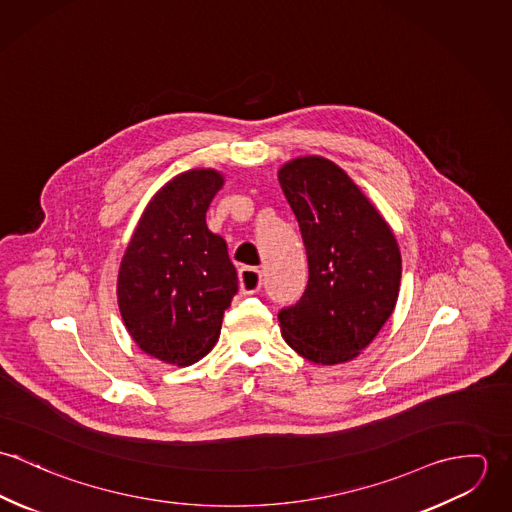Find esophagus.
<instances>
[{
  "instance_id": "1",
  "label": "esophagus",
  "mask_w": 512,
  "mask_h": 512,
  "mask_svg": "<svg viewBox=\"0 0 512 512\" xmlns=\"http://www.w3.org/2000/svg\"><path fill=\"white\" fill-rule=\"evenodd\" d=\"M238 284L240 292L256 293L262 288V274L256 268H240L238 272Z\"/></svg>"
}]
</instances>
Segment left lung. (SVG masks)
Segmentation results:
<instances>
[{
    "label": "left lung",
    "instance_id": "8db88e82",
    "mask_svg": "<svg viewBox=\"0 0 512 512\" xmlns=\"http://www.w3.org/2000/svg\"><path fill=\"white\" fill-rule=\"evenodd\" d=\"M307 252L301 299L278 313L284 341L315 365L361 355L392 315L402 278L396 236L359 185L321 155L278 171Z\"/></svg>",
    "mask_w": 512,
    "mask_h": 512
}]
</instances>
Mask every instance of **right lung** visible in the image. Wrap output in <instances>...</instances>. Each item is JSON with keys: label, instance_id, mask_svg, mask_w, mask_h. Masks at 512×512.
<instances>
[{"label": "right lung", "instance_id": "add662e5", "mask_svg": "<svg viewBox=\"0 0 512 512\" xmlns=\"http://www.w3.org/2000/svg\"><path fill=\"white\" fill-rule=\"evenodd\" d=\"M224 185L217 169L169 179L146 205L118 270V307L134 343L157 361L189 366L219 341L238 290L226 242L207 226Z\"/></svg>", "mask_w": 512, "mask_h": 512}]
</instances>
